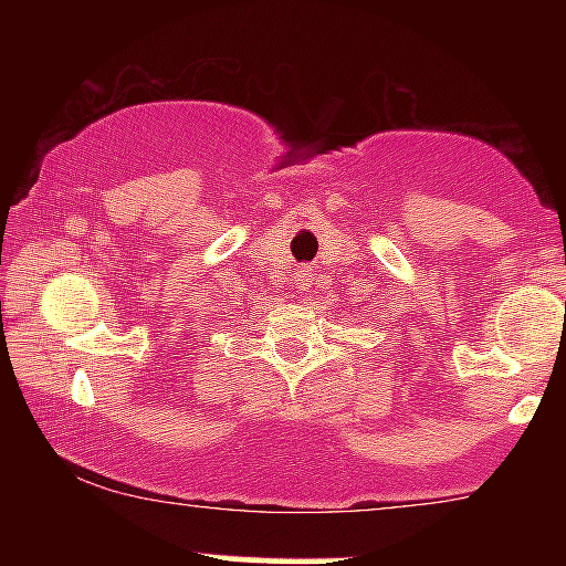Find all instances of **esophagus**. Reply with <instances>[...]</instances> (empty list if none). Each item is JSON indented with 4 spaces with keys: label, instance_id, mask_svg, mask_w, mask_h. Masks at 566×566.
<instances>
[{
    "label": "esophagus",
    "instance_id": "obj_1",
    "mask_svg": "<svg viewBox=\"0 0 566 566\" xmlns=\"http://www.w3.org/2000/svg\"><path fill=\"white\" fill-rule=\"evenodd\" d=\"M311 279H314V274H311L308 265H301V269L295 271V282H297V284H305V287H308Z\"/></svg>",
    "mask_w": 566,
    "mask_h": 566
}]
</instances>
